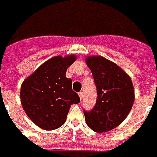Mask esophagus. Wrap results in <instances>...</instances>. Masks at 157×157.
Masks as SVG:
<instances>
[{
	"mask_svg": "<svg viewBox=\"0 0 157 157\" xmlns=\"http://www.w3.org/2000/svg\"><path fill=\"white\" fill-rule=\"evenodd\" d=\"M83 91H80L79 93H78V95H79V98H80V100H82L83 99Z\"/></svg>",
	"mask_w": 157,
	"mask_h": 157,
	"instance_id": "1",
	"label": "esophagus"
}]
</instances>
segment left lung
<instances>
[{
	"label": "left lung",
	"mask_w": 157,
	"mask_h": 157,
	"mask_svg": "<svg viewBox=\"0 0 157 157\" xmlns=\"http://www.w3.org/2000/svg\"><path fill=\"white\" fill-rule=\"evenodd\" d=\"M90 67L97 91L95 105L84 110L85 121L91 129L105 133L115 128L127 117L134 101L130 77L114 63L102 56H89Z\"/></svg>",
	"instance_id": "1"
}]
</instances>
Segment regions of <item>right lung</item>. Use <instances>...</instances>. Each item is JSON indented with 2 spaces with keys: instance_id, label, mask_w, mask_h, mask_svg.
Here are the masks:
<instances>
[{
  "instance_id": "1",
  "label": "right lung",
  "mask_w": 157,
  "mask_h": 157,
  "mask_svg": "<svg viewBox=\"0 0 157 157\" xmlns=\"http://www.w3.org/2000/svg\"><path fill=\"white\" fill-rule=\"evenodd\" d=\"M75 56H55L43 63L23 81L20 98L24 112L38 127L53 130L63 126L70 106L80 102L72 89L73 81L66 77Z\"/></svg>"
}]
</instances>
